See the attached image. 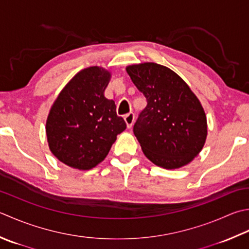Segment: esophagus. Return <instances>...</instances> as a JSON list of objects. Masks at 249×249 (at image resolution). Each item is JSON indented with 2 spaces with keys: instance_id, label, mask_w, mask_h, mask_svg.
Instances as JSON below:
<instances>
[{
  "instance_id": "34e87169",
  "label": "esophagus",
  "mask_w": 249,
  "mask_h": 249,
  "mask_svg": "<svg viewBox=\"0 0 249 249\" xmlns=\"http://www.w3.org/2000/svg\"><path fill=\"white\" fill-rule=\"evenodd\" d=\"M124 120H125L126 125H127V128H130L131 126H133V124H134L135 114L133 113V112H129V113L124 115Z\"/></svg>"
}]
</instances>
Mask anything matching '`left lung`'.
<instances>
[{"label": "left lung", "instance_id": "left-lung-1", "mask_svg": "<svg viewBox=\"0 0 249 249\" xmlns=\"http://www.w3.org/2000/svg\"><path fill=\"white\" fill-rule=\"evenodd\" d=\"M148 105L134 125L143 154L157 166L176 169L192 162L207 137V120L196 94L176 72L154 62L126 67Z\"/></svg>", "mask_w": 249, "mask_h": 249}]
</instances>
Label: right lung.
<instances>
[{
    "instance_id": "right-lung-1",
    "label": "right lung",
    "mask_w": 249,
    "mask_h": 249,
    "mask_svg": "<svg viewBox=\"0 0 249 249\" xmlns=\"http://www.w3.org/2000/svg\"><path fill=\"white\" fill-rule=\"evenodd\" d=\"M111 72L101 67L81 70L53 101L46 121L50 150L72 168L89 170L106 159L126 123L113 100L105 97Z\"/></svg>"
}]
</instances>
